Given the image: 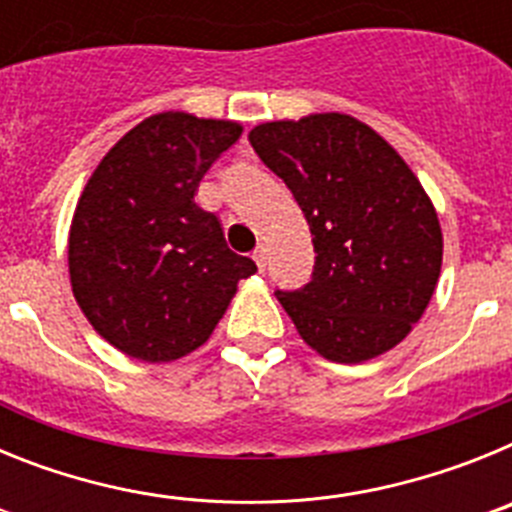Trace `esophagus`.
<instances>
[{
  "instance_id": "esophagus-1",
  "label": "esophagus",
  "mask_w": 512,
  "mask_h": 512,
  "mask_svg": "<svg viewBox=\"0 0 512 512\" xmlns=\"http://www.w3.org/2000/svg\"><path fill=\"white\" fill-rule=\"evenodd\" d=\"M253 261H256V266H259V271H266V261H269V256H266V248L259 246L256 251H253Z\"/></svg>"
}]
</instances>
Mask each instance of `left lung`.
I'll list each match as a JSON object with an SVG mask.
<instances>
[{
	"mask_svg": "<svg viewBox=\"0 0 512 512\" xmlns=\"http://www.w3.org/2000/svg\"><path fill=\"white\" fill-rule=\"evenodd\" d=\"M253 151L295 194L315 246L312 279L277 300L323 359L395 348L433 297L443 259L436 207L400 153L341 112L261 122Z\"/></svg>",
	"mask_w": 512,
	"mask_h": 512,
	"instance_id": "1",
	"label": "left lung"
}]
</instances>
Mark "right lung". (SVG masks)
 Here are the masks:
<instances>
[{
  "label": "right lung",
  "mask_w": 512,
  "mask_h": 512,
  "mask_svg": "<svg viewBox=\"0 0 512 512\" xmlns=\"http://www.w3.org/2000/svg\"><path fill=\"white\" fill-rule=\"evenodd\" d=\"M233 120L158 112L122 135L76 202L69 230L74 297L107 343L148 364L212 336L238 282L256 271L194 202L202 176L241 138Z\"/></svg>",
  "instance_id": "right-lung-1"
}]
</instances>
